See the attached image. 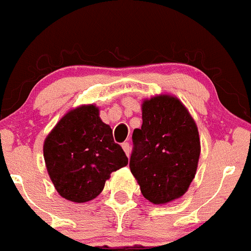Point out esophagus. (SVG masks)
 <instances>
[{"mask_svg":"<svg viewBox=\"0 0 251 251\" xmlns=\"http://www.w3.org/2000/svg\"><path fill=\"white\" fill-rule=\"evenodd\" d=\"M123 149L124 151H125V153L127 155V156H130V151H131V148H130V144H128L127 141L123 142Z\"/></svg>","mask_w":251,"mask_h":251,"instance_id":"obj_1","label":"esophagus"}]
</instances>
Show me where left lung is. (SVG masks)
<instances>
[{
	"instance_id": "1",
	"label": "left lung",
	"mask_w": 251,
	"mask_h": 251,
	"mask_svg": "<svg viewBox=\"0 0 251 251\" xmlns=\"http://www.w3.org/2000/svg\"><path fill=\"white\" fill-rule=\"evenodd\" d=\"M132 144L130 170L145 199L166 204L186 193L198 169L200 139L177 99L162 95L144 101L142 125L134 130Z\"/></svg>"
}]
</instances>
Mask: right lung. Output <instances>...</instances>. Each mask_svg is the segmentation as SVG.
<instances>
[{
	"mask_svg": "<svg viewBox=\"0 0 251 251\" xmlns=\"http://www.w3.org/2000/svg\"><path fill=\"white\" fill-rule=\"evenodd\" d=\"M44 157L57 193L74 202L96 198L110 174L128 162L94 105L72 110L58 121L45 140Z\"/></svg>",
	"mask_w": 251,
	"mask_h": 251,
	"instance_id": "1",
	"label": "right lung"
}]
</instances>
